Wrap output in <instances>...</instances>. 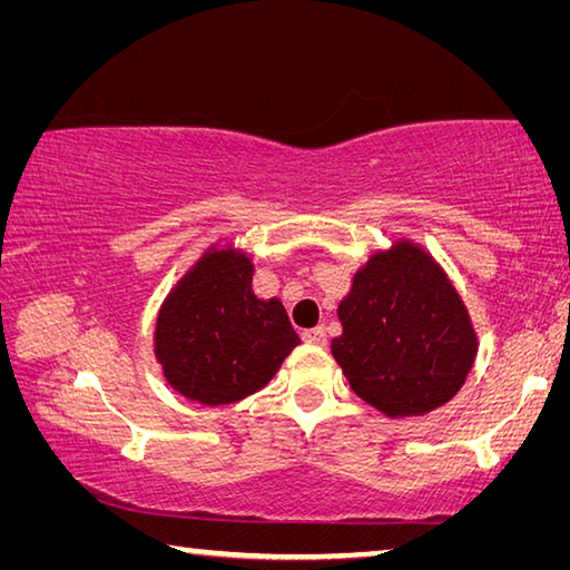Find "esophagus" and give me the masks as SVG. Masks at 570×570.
Listing matches in <instances>:
<instances>
[{
	"label": "esophagus",
	"instance_id": "obj_1",
	"mask_svg": "<svg viewBox=\"0 0 570 570\" xmlns=\"http://www.w3.org/2000/svg\"><path fill=\"white\" fill-rule=\"evenodd\" d=\"M302 336H304L306 344H316V346H324L326 344L324 326H314V330H306Z\"/></svg>",
	"mask_w": 570,
	"mask_h": 570
}]
</instances>
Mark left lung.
<instances>
[{
	"label": "left lung",
	"instance_id": "left-lung-1",
	"mask_svg": "<svg viewBox=\"0 0 570 570\" xmlns=\"http://www.w3.org/2000/svg\"><path fill=\"white\" fill-rule=\"evenodd\" d=\"M332 354L382 414L420 417L448 404L478 356V332L435 256L410 238L374 250L336 308Z\"/></svg>",
	"mask_w": 570,
	"mask_h": 570
}]
</instances>
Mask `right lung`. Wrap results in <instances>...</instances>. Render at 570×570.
Listing matches in <instances>:
<instances>
[{
  "instance_id": "1",
  "label": "right lung",
  "mask_w": 570,
  "mask_h": 570,
  "mask_svg": "<svg viewBox=\"0 0 570 570\" xmlns=\"http://www.w3.org/2000/svg\"><path fill=\"white\" fill-rule=\"evenodd\" d=\"M250 284L254 258L234 244H210L163 298L153 352L183 397L208 407L244 400L302 342L282 298H258Z\"/></svg>"
}]
</instances>
